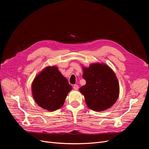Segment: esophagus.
<instances>
[{
	"label": "esophagus",
	"instance_id": "1",
	"mask_svg": "<svg viewBox=\"0 0 149 149\" xmlns=\"http://www.w3.org/2000/svg\"><path fill=\"white\" fill-rule=\"evenodd\" d=\"M73 88H74V90L77 91V90H78V89H79V86H78L77 84H74V86H73Z\"/></svg>",
	"mask_w": 149,
	"mask_h": 149
}]
</instances>
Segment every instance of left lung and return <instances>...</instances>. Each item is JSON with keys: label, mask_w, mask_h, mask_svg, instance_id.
<instances>
[{"label": "left lung", "mask_w": 149, "mask_h": 149, "mask_svg": "<svg viewBox=\"0 0 149 149\" xmlns=\"http://www.w3.org/2000/svg\"><path fill=\"white\" fill-rule=\"evenodd\" d=\"M83 70L86 83L79 90L88 107L97 112L112 107L120 93L118 81L112 69L105 64L93 63Z\"/></svg>", "instance_id": "obj_1"}]
</instances>
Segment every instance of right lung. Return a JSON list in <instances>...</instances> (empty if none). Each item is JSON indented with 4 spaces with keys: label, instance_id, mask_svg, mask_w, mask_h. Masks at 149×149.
Instances as JSON below:
<instances>
[{
    "label": "right lung",
    "instance_id": "obj_1",
    "mask_svg": "<svg viewBox=\"0 0 149 149\" xmlns=\"http://www.w3.org/2000/svg\"><path fill=\"white\" fill-rule=\"evenodd\" d=\"M72 89L57 66L45 68L32 83V93L36 103L49 111H56L63 106L68 93Z\"/></svg>",
    "mask_w": 149,
    "mask_h": 149
}]
</instances>
